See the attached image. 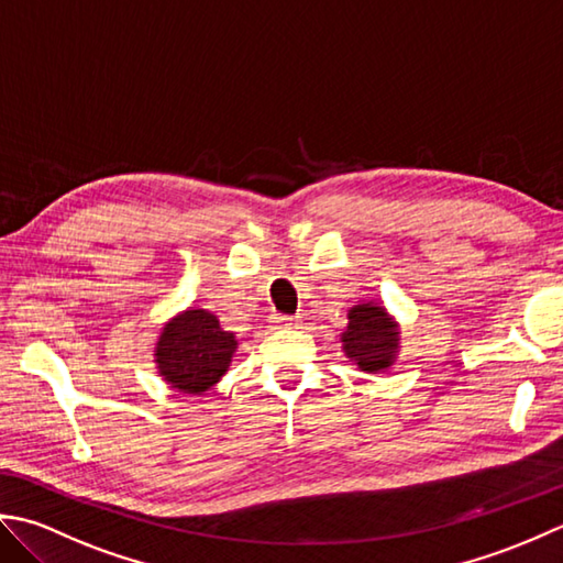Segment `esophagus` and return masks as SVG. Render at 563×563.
Listing matches in <instances>:
<instances>
[{"label": "esophagus", "instance_id": "34e87169", "mask_svg": "<svg viewBox=\"0 0 563 563\" xmlns=\"http://www.w3.org/2000/svg\"><path fill=\"white\" fill-rule=\"evenodd\" d=\"M272 323H277L279 328H291V325H296V320L291 316H277Z\"/></svg>", "mask_w": 563, "mask_h": 563}]
</instances>
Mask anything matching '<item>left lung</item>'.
<instances>
[{
    "label": "left lung",
    "instance_id": "8db88e82",
    "mask_svg": "<svg viewBox=\"0 0 563 563\" xmlns=\"http://www.w3.org/2000/svg\"><path fill=\"white\" fill-rule=\"evenodd\" d=\"M347 330L340 335L342 350L362 372H384L396 362L398 325L378 303H357L347 313Z\"/></svg>",
    "mask_w": 563,
    "mask_h": 563
}]
</instances>
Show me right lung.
<instances>
[{
	"instance_id": "right-lung-1",
	"label": "right lung",
	"mask_w": 563,
	"mask_h": 563,
	"mask_svg": "<svg viewBox=\"0 0 563 563\" xmlns=\"http://www.w3.org/2000/svg\"><path fill=\"white\" fill-rule=\"evenodd\" d=\"M238 340L203 308H189L169 320L155 345L159 376L181 394H203L231 366Z\"/></svg>"
}]
</instances>
